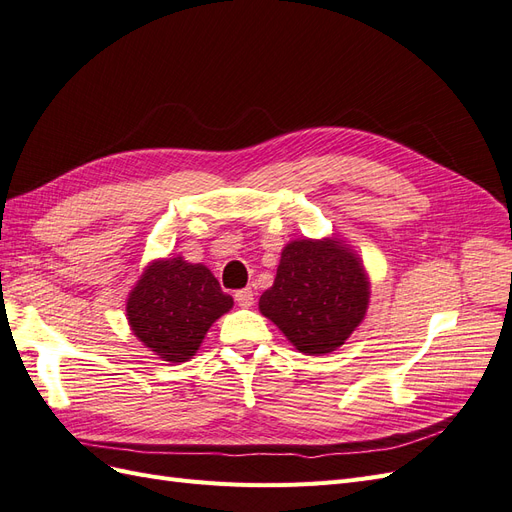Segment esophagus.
<instances>
[{
	"mask_svg": "<svg viewBox=\"0 0 512 512\" xmlns=\"http://www.w3.org/2000/svg\"><path fill=\"white\" fill-rule=\"evenodd\" d=\"M236 302L242 308H251L255 304V295L251 289H240V291H236Z\"/></svg>",
	"mask_w": 512,
	"mask_h": 512,
	"instance_id": "34e87169",
	"label": "esophagus"
}]
</instances>
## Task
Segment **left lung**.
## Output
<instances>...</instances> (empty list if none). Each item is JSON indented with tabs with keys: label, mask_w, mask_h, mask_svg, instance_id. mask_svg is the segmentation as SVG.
<instances>
[{
	"label": "left lung",
	"mask_w": 512,
	"mask_h": 512,
	"mask_svg": "<svg viewBox=\"0 0 512 512\" xmlns=\"http://www.w3.org/2000/svg\"><path fill=\"white\" fill-rule=\"evenodd\" d=\"M370 280L364 263L338 238L291 240L263 291L259 310L306 355H325L344 344L364 321Z\"/></svg>",
	"instance_id": "1"
}]
</instances>
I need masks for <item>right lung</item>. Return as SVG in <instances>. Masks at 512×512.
I'll return each mask as SVG.
<instances>
[{
    "label": "right lung",
    "instance_id": "1",
    "mask_svg": "<svg viewBox=\"0 0 512 512\" xmlns=\"http://www.w3.org/2000/svg\"><path fill=\"white\" fill-rule=\"evenodd\" d=\"M234 306L219 280L183 257L155 259L144 268L127 298V321L134 336L163 361H189L210 325Z\"/></svg>",
    "mask_w": 512,
    "mask_h": 512
}]
</instances>
